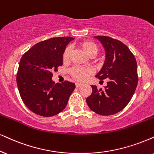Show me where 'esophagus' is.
<instances>
[{
  "mask_svg": "<svg viewBox=\"0 0 154 154\" xmlns=\"http://www.w3.org/2000/svg\"><path fill=\"white\" fill-rule=\"evenodd\" d=\"M82 85H83V84H82L80 82H76V84H75L76 87H77V88H78V87H81Z\"/></svg>",
  "mask_w": 154,
  "mask_h": 154,
  "instance_id": "1",
  "label": "esophagus"
}]
</instances>
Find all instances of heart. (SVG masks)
Segmentation results:
<instances>
[{"label": "heart", "instance_id": "obj_1", "mask_svg": "<svg viewBox=\"0 0 154 154\" xmlns=\"http://www.w3.org/2000/svg\"><path fill=\"white\" fill-rule=\"evenodd\" d=\"M82 48L88 55H96L98 52V48L97 45L92 42H84L81 44ZM71 46H67L64 50L63 58V60H67L71 52ZM93 72V69L90 67L75 65L71 68L70 73L74 78L79 81H84L88 78V77Z\"/></svg>", "mask_w": 154, "mask_h": 154}]
</instances>
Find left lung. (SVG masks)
Listing matches in <instances>:
<instances>
[{"mask_svg":"<svg viewBox=\"0 0 154 154\" xmlns=\"http://www.w3.org/2000/svg\"><path fill=\"white\" fill-rule=\"evenodd\" d=\"M104 47L106 58L96 77L108 79L103 89L91 85L92 92L86 102L91 110L103 116L112 115L129 104L137 87V60L127 46L108 36H95Z\"/></svg>","mask_w":154,"mask_h":154,"instance_id":"left-lung-1","label":"left lung"}]
</instances>
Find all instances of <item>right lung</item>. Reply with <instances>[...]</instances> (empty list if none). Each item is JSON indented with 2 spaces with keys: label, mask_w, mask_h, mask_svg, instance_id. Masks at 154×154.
<instances>
[{
  "label": "right lung",
  "mask_w": 154,
  "mask_h": 154,
  "mask_svg": "<svg viewBox=\"0 0 154 154\" xmlns=\"http://www.w3.org/2000/svg\"><path fill=\"white\" fill-rule=\"evenodd\" d=\"M71 37H58L40 42L21 57L17 73V85L25 106L38 115L52 116L67 106L75 83L52 81V70L63 65L66 46Z\"/></svg>",
  "instance_id": "obj_1"
}]
</instances>
